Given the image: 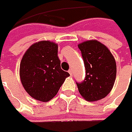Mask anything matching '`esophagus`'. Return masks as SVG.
Here are the masks:
<instances>
[{
    "mask_svg": "<svg viewBox=\"0 0 132 132\" xmlns=\"http://www.w3.org/2000/svg\"><path fill=\"white\" fill-rule=\"evenodd\" d=\"M69 73L70 74V75H72V69H70L69 70Z\"/></svg>",
    "mask_w": 132,
    "mask_h": 132,
    "instance_id": "esophagus-1",
    "label": "esophagus"
}]
</instances>
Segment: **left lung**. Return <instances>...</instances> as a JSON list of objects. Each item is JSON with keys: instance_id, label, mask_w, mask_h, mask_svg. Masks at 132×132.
<instances>
[{"instance_id": "left-lung-1", "label": "left lung", "mask_w": 132, "mask_h": 132, "mask_svg": "<svg viewBox=\"0 0 132 132\" xmlns=\"http://www.w3.org/2000/svg\"><path fill=\"white\" fill-rule=\"evenodd\" d=\"M84 62L86 76L76 83L78 91L89 102L100 100L111 91L117 75L115 59L109 49L97 40L78 44Z\"/></svg>"}]
</instances>
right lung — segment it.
<instances>
[{"instance_id": "add662e5", "label": "right lung", "mask_w": 132, "mask_h": 132, "mask_svg": "<svg viewBox=\"0 0 132 132\" xmlns=\"http://www.w3.org/2000/svg\"><path fill=\"white\" fill-rule=\"evenodd\" d=\"M57 44L40 41L33 44L20 63V78L27 93L36 100L48 102L55 96L66 78L57 57Z\"/></svg>"}]
</instances>
